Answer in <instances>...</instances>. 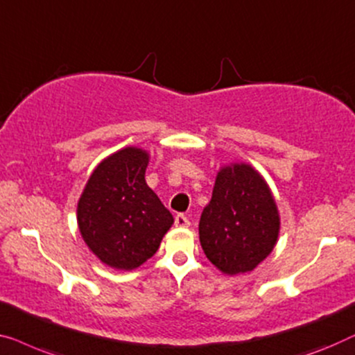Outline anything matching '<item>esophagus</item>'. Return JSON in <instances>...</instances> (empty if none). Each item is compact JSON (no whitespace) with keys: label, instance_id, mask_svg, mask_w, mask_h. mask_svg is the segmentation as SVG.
<instances>
[{"label":"esophagus","instance_id":"obj_1","mask_svg":"<svg viewBox=\"0 0 355 355\" xmlns=\"http://www.w3.org/2000/svg\"><path fill=\"white\" fill-rule=\"evenodd\" d=\"M175 225H177L178 228H187V227H189L188 217L183 216V214H177V216H175Z\"/></svg>","mask_w":355,"mask_h":355}]
</instances>
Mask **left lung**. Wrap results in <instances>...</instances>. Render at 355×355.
Segmentation results:
<instances>
[{"mask_svg": "<svg viewBox=\"0 0 355 355\" xmlns=\"http://www.w3.org/2000/svg\"><path fill=\"white\" fill-rule=\"evenodd\" d=\"M279 214L266 178L246 162L217 172L199 220L206 257L225 275L252 272L278 241Z\"/></svg>", "mask_w": 355, "mask_h": 355, "instance_id": "left-lung-1", "label": "left lung"}]
</instances>
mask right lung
Returning <instances> with one entry per match:
<instances>
[{"instance_id": "add662e5", "label": "right lung", "mask_w": 355, "mask_h": 355, "mask_svg": "<svg viewBox=\"0 0 355 355\" xmlns=\"http://www.w3.org/2000/svg\"><path fill=\"white\" fill-rule=\"evenodd\" d=\"M149 153L127 146L103 159L77 204V223L94 256L117 270L151 259L173 225L172 214L148 187Z\"/></svg>"}]
</instances>
